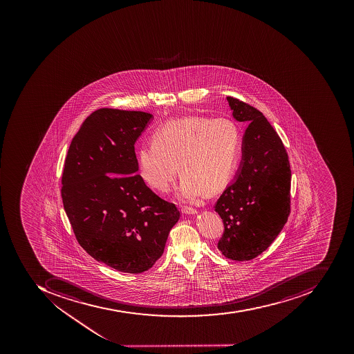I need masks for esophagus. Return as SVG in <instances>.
I'll list each match as a JSON object with an SVG mask.
<instances>
[{"mask_svg":"<svg viewBox=\"0 0 354 354\" xmlns=\"http://www.w3.org/2000/svg\"><path fill=\"white\" fill-rule=\"evenodd\" d=\"M182 212L185 214H192V216L197 214V210H196V209L188 208V207H184V208L182 209Z\"/></svg>","mask_w":354,"mask_h":354,"instance_id":"esophagus-1","label":"esophagus"}]
</instances>
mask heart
Returning a JSON list of instances; mask_svg holds the SVG:
<instances>
[{"instance_id": "b5f03b06", "label": "heart", "mask_w": 354, "mask_h": 354, "mask_svg": "<svg viewBox=\"0 0 354 354\" xmlns=\"http://www.w3.org/2000/svg\"><path fill=\"white\" fill-rule=\"evenodd\" d=\"M241 142V131L232 119L187 115L169 121L156 131L153 143L138 148L140 178L167 193L180 169V198L198 201L206 191H220L233 178Z\"/></svg>"}]
</instances>
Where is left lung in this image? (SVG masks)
I'll return each mask as SVG.
<instances>
[{
    "instance_id": "8db88e82",
    "label": "left lung",
    "mask_w": 354,
    "mask_h": 354,
    "mask_svg": "<svg viewBox=\"0 0 354 354\" xmlns=\"http://www.w3.org/2000/svg\"><path fill=\"white\" fill-rule=\"evenodd\" d=\"M233 118L248 124L235 178L220 196L216 211L223 220L218 243L224 257L256 258L279 236L290 214L288 155L263 113L237 98L226 97Z\"/></svg>"
}]
</instances>
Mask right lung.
<instances>
[{
    "label": "right lung",
    "mask_w": 354,
    "mask_h": 354,
    "mask_svg": "<svg viewBox=\"0 0 354 354\" xmlns=\"http://www.w3.org/2000/svg\"><path fill=\"white\" fill-rule=\"evenodd\" d=\"M153 118L113 108L91 113L71 140L62 178L64 209L80 246L124 273L149 270L180 218L136 174L134 144Z\"/></svg>",
    "instance_id": "add662e5"
}]
</instances>
